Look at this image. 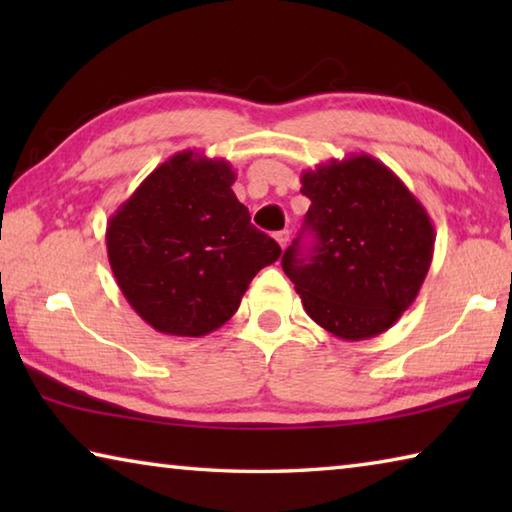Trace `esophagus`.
Instances as JSON below:
<instances>
[{
	"mask_svg": "<svg viewBox=\"0 0 512 512\" xmlns=\"http://www.w3.org/2000/svg\"><path fill=\"white\" fill-rule=\"evenodd\" d=\"M275 241H277V244L282 246V250L287 248V241H289V230H280V232H275Z\"/></svg>",
	"mask_w": 512,
	"mask_h": 512,
	"instance_id": "esophagus-1",
	"label": "esophagus"
}]
</instances>
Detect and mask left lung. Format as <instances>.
<instances>
[{
  "mask_svg": "<svg viewBox=\"0 0 512 512\" xmlns=\"http://www.w3.org/2000/svg\"><path fill=\"white\" fill-rule=\"evenodd\" d=\"M311 205L282 268L309 318L343 341L393 327L429 273L433 223L395 173L366 153L302 171ZM302 234L312 235L309 249Z\"/></svg>",
  "mask_w": 512,
  "mask_h": 512,
  "instance_id": "obj_1",
  "label": "left lung"
}]
</instances>
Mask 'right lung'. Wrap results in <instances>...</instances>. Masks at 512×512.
Instances as JSON below:
<instances>
[{"mask_svg":"<svg viewBox=\"0 0 512 512\" xmlns=\"http://www.w3.org/2000/svg\"><path fill=\"white\" fill-rule=\"evenodd\" d=\"M232 164L180 151L144 178L106 228L108 262L137 316L171 336H205L235 316L282 248L250 223Z\"/></svg>","mask_w":512,"mask_h":512,"instance_id":"right-lung-1","label":"right lung"}]
</instances>
